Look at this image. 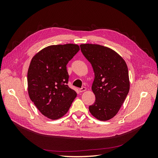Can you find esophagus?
<instances>
[{
  "label": "esophagus",
  "instance_id": "obj_1",
  "mask_svg": "<svg viewBox=\"0 0 158 158\" xmlns=\"http://www.w3.org/2000/svg\"><path fill=\"white\" fill-rule=\"evenodd\" d=\"M85 90H86V88H85V87L81 88H80V89H79L80 92H85Z\"/></svg>",
  "mask_w": 158,
  "mask_h": 158
}]
</instances>
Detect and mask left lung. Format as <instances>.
Listing matches in <instances>:
<instances>
[{"label":"left lung","instance_id":"left-lung-1","mask_svg":"<svg viewBox=\"0 0 158 158\" xmlns=\"http://www.w3.org/2000/svg\"><path fill=\"white\" fill-rule=\"evenodd\" d=\"M84 56L92 66L95 78L92 89L95 101L89 107L92 115L108 121L116 115L130 89L127 65L113 49L96 44L80 45Z\"/></svg>","mask_w":158,"mask_h":158}]
</instances>
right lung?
<instances>
[{"label":"right lung","mask_w":158,"mask_h":158,"mask_svg":"<svg viewBox=\"0 0 158 158\" xmlns=\"http://www.w3.org/2000/svg\"><path fill=\"white\" fill-rule=\"evenodd\" d=\"M79 50L76 44L50 45L31 60L27 71L28 94L38 110L52 120L64 116L77 95L67 85L66 64Z\"/></svg>","instance_id":"add662e5"}]
</instances>
